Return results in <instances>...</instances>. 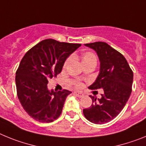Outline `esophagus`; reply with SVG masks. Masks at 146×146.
<instances>
[{
  "label": "esophagus",
  "instance_id": "obj_1",
  "mask_svg": "<svg viewBox=\"0 0 146 146\" xmlns=\"http://www.w3.org/2000/svg\"><path fill=\"white\" fill-rule=\"evenodd\" d=\"M74 95H76L77 97H79V98H82V96H83V94L80 92H78V91H74Z\"/></svg>",
  "mask_w": 146,
  "mask_h": 146
}]
</instances>
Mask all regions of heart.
<instances>
[{"mask_svg": "<svg viewBox=\"0 0 146 146\" xmlns=\"http://www.w3.org/2000/svg\"><path fill=\"white\" fill-rule=\"evenodd\" d=\"M80 58L82 65L89 64V63H95V64H96V56L92 52H88V51L84 52L81 55ZM71 60H72V57L68 58L66 60L65 63H64V67H66L69 64V62L71 61ZM77 87H80V86H82V84H81L80 82H77Z\"/></svg>", "mask_w": 146, "mask_h": 146, "instance_id": "heart-1", "label": "heart"}]
</instances>
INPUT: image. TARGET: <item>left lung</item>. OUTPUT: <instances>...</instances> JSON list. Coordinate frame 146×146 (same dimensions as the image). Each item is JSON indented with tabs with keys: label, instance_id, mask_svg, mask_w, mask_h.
<instances>
[{
	"label": "left lung",
	"instance_id": "left-lung-1",
	"mask_svg": "<svg viewBox=\"0 0 146 146\" xmlns=\"http://www.w3.org/2000/svg\"><path fill=\"white\" fill-rule=\"evenodd\" d=\"M96 52L100 62L99 75L89 88H102L101 99L90 96L91 106L83 109L86 119L96 124L112 121L121 113L131 93L133 72L122 54L105 42L86 44Z\"/></svg>",
	"mask_w": 146,
	"mask_h": 146
}]
</instances>
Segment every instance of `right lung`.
I'll use <instances>...</instances> for the list:
<instances>
[{"mask_svg": "<svg viewBox=\"0 0 146 146\" xmlns=\"http://www.w3.org/2000/svg\"><path fill=\"white\" fill-rule=\"evenodd\" d=\"M81 44L45 39L25 53L16 72L18 99L36 121L50 123L61 114L71 91L49 90L50 79L60 73L66 60Z\"/></svg>", "mask_w": 146, "mask_h": 146, "instance_id": "obj_1", "label": "right lung"}]
</instances>
